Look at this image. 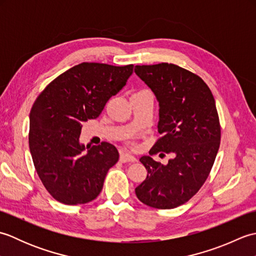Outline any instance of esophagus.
Wrapping results in <instances>:
<instances>
[{
  "mask_svg": "<svg viewBox=\"0 0 256 256\" xmlns=\"http://www.w3.org/2000/svg\"><path fill=\"white\" fill-rule=\"evenodd\" d=\"M120 160L122 162H135L136 158H135L134 156H132L131 154H128V153H121L120 155Z\"/></svg>",
  "mask_w": 256,
  "mask_h": 256,
  "instance_id": "34e87169",
  "label": "esophagus"
}]
</instances>
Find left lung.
Here are the masks:
<instances>
[{
	"mask_svg": "<svg viewBox=\"0 0 256 256\" xmlns=\"http://www.w3.org/2000/svg\"><path fill=\"white\" fill-rule=\"evenodd\" d=\"M134 72L160 102L157 128L162 136L153 154H175L167 165L140 157L148 177L135 194L152 208H176L199 192L214 166L221 140L214 98L199 76L177 64H143Z\"/></svg>",
	"mask_w": 256,
	"mask_h": 256,
	"instance_id": "left-lung-1",
	"label": "left lung"
}]
</instances>
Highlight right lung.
Segmentation results:
<instances>
[{"label": "right lung", "instance_id": "1", "mask_svg": "<svg viewBox=\"0 0 256 256\" xmlns=\"http://www.w3.org/2000/svg\"><path fill=\"white\" fill-rule=\"evenodd\" d=\"M133 64L82 62L54 79L30 113L28 143L38 177L54 199L84 204L101 192L108 170L118 160L116 146L79 143L82 123L100 116L133 72Z\"/></svg>", "mask_w": 256, "mask_h": 256}]
</instances>
